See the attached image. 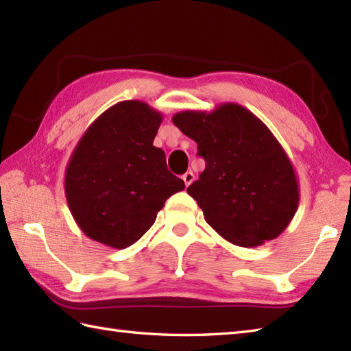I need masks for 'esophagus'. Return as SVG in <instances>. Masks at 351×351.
<instances>
[{"label": "esophagus", "instance_id": "obj_1", "mask_svg": "<svg viewBox=\"0 0 351 351\" xmlns=\"http://www.w3.org/2000/svg\"><path fill=\"white\" fill-rule=\"evenodd\" d=\"M182 180H184L185 185H187V187H189V185H190L193 181H195V175H193V171H187V173L182 175Z\"/></svg>", "mask_w": 351, "mask_h": 351}]
</instances>
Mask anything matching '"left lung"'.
Segmentation results:
<instances>
[{
  "label": "left lung",
  "instance_id": "1",
  "mask_svg": "<svg viewBox=\"0 0 351 351\" xmlns=\"http://www.w3.org/2000/svg\"><path fill=\"white\" fill-rule=\"evenodd\" d=\"M197 143L205 170L187 189L215 232L241 247L278 238L300 200L293 164L255 114L234 102L210 113L187 110L171 117Z\"/></svg>",
  "mask_w": 351,
  "mask_h": 351
}]
</instances>
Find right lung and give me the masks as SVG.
Here are the masks:
<instances>
[{"label": "right lung", "instance_id": "1", "mask_svg": "<svg viewBox=\"0 0 351 351\" xmlns=\"http://www.w3.org/2000/svg\"><path fill=\"white\" fill-rule=\"evenodd\" d=\"M162 116L141 101H122L96 119L66 166L73 220L92 240L130 247L154 225L164 202L185 189L154 146Z\"/></svg>", "mask_w": 351, "mask_h": 351}]
</instances>
